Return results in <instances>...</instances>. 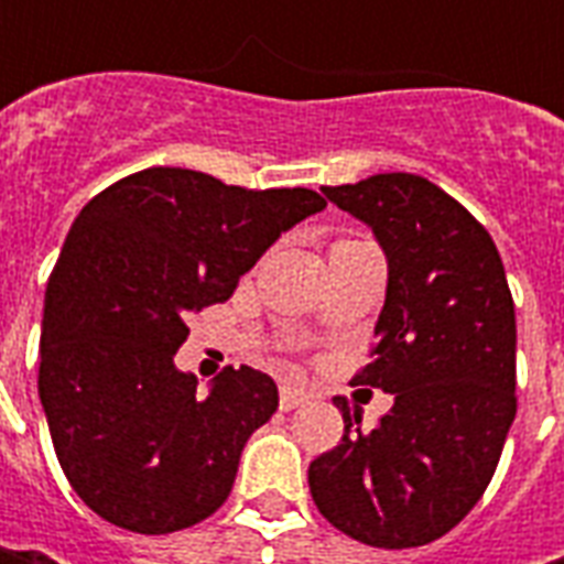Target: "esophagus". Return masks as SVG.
Listing matches in <instances>:
<instances>
[{"mask_svg":"<svg viewBox=\"0 0 564 564\" xmlns=\"http://www.w3.org/2000/svg\"><path fill=\"white\" fill-rule=\"evenodd\" d=\"M307 401V392L304 389H297V386H282V392H279V408L282 411H292L297 404H304Z\"/></svg>","mask_w":564,"mask_h":564,"instance_id":"esophagus-1","label":"esophagus"}]
</instances>
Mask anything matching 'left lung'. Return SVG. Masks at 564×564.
<instances>
[{"mask_svg":"<svg viewBox=\"0 0 564 564\" xmlns=\"http://www.w3.org/2000/svg\"><path fill=\"white\" fill-rule=\"evenodd\" d=\"M323 194L367 223L389 260L377 345L355 382L395 404L373 430L336 401L345 436L311 462L319 514L379 550L440 540L489 487L514 395V301L489 231L411 172Z\"/></svg>","mask_w":564,"mask_h":564,"instance_id":"obj_1","label":"left lung"}]
</instances>
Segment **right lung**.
Returning <instances> with one entry per match:
<instances>
[{
    "mask_svg": "<svg viewBox=\"0 0 564 564\" xmlns=\"http://www.w3.org/2000/svg\"><path fill=\"white\" fill-rule=\"evenodd\" d=\"M326 200L153 165L80 209L43 301L40 401L68 484L109 524L172 533L231 492L241 448L279 408L253 367L209 395L175 367L187 316L223 304L272 241Z\"/></svg>",
    "mask_w": 564,
    "mask_h": 564,
    "instance_id": "add662e5",
    "label": "right lung"
}]
</instances>
